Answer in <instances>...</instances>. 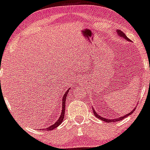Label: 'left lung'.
Instances as JSON below:
<instances>
[{"label":"left lung","mask_w":150,"mask_h":150,"mask_svg":"<svg viewBox=\"0 0 150 150\" xmlns=\"http://www.w3.org/2000/svg\"><path fill=\"white\" fill-rule=\"evenodd\" d=\"M116 32H117V34L119 36H120V38H124V39L127 40H128V41H130V40L128 39V38H127V36L125 35V34L124 33L122 32V31H121V30H117ZM135 108H136V107H135ZM135 108L133 110H132L130 112H128V114H125V116H121V117H120V118H119V119H110H110H109V120H108V119H105V118L101 117V116H99V115L98 114V113H97L96 112H95V110H94V108H93V112H94V114H95V116H96L97 118H98V119L101 120L102 121H104V122H107V123H108V122H115L120 121V120H123V119H125V118L127 117V116H130V115H132V113L134 112V110H135Z\"/></svg>","instance_id":"1"}]
</instances>
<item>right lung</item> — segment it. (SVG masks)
Returning <instances> with one entry per match:
<instances>
[{"label":"right lung","mask_w":150,"mask_h":150,"mask_svg":"<svg viewBox=\"0 0 150 150\" xmlns=\"http://www.w3.org/2000/svg\"><path fill=\"white\" fill-rule=\"evenodd\" d=\"M69 90H70V88H69V89L67 90L65 94H64V96L62 97V112H61V116L60 117H59V119L55 122V124L52 125H50V127L46 128V129H43V130H46V131H51V130H53L55 129V128H57L59 125H60L61 123L62 122V121L64 120V112H65V101H66V99H67V93H68Z\"/></svg>","instance_id":"obj_1"}]
</instances>
